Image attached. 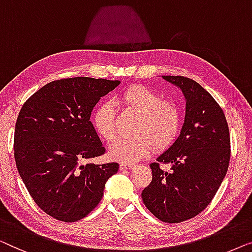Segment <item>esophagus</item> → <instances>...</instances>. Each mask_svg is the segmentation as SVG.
Listing matches in <instances>:
<instances>
[{
  "label": "esophagus",
  "mask_w": 252,
  "mask_h": 252,
  "mask_svg": "<svg viewBox=\"0 0 252 252\" xmlns=\"http://www.w3.org/2000/svg\"><path fill=\"white\" fill-rule=\"evenodd\" d=\"M133 168H134L133 163H122V164H120V169L121 170H130Z\"/></svg>",
  "instance_id": "esophagus-1"
}]
</instances>
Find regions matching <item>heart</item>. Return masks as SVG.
I'll use <instances>...</instances> for the list:
<instances>
[{
  "mask_svg": "<svg viewBox=\"0 0 252 252\" xmlns=\"http://www.w3.org/2000/svg\"><path fill=\"white\" fill-rule=\"evenodd\" d=\"M120 100L127 109L138 114L132 136L120 137L109 147V155L121 162H134L147 157L153 150H164L178 136L180 112L176 104L162 100L157 91L144 86H132L123 92ZM92 126L106 141L116 136L113 104L102 102L92 115Z\"/></svg>",
  "mask_w": 252,
  "mask_h": 252,
  "instance_id": "heart-1",
  "label": "heart"
}]
</instances>
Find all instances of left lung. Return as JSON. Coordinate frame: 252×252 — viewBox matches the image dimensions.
Returning a JSON list of instances; mask_svg holds the SVG:
<instances>
[{"mask_svg":"<svg viewBox=\"0 0 252 252\" xmlns=\"http://www.w3.org/2000/svg\"><path fill=\"white\" fill-rule=\"evenodd\" d=\"M162 77L185 95V121L175 143L150 164L153 177L141 197L155 217L173 224L195 217L214 198L228 169L231 138L224 112L207 90L189 77ZM160 162H169L170 171Z\"/></svg>","mask_w":252,"mask_h":252,"instance_id":"obj_1","label":"left lung"}]
</instances>
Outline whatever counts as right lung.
Here are the masks:
<instances>
[{"instance_id":"obj_1","label":"right lung","mask_w":252,"mask_h":252,"mask_svg":"<svg viewBox=\"0 0 252 252\" xmlns=\"http://www.w3.org/2000/svg\"><path fill=\"white\" fill-rule=\"evenodd\" d=\"M120 81L70 77L45 84L27 99L16 122L15 161L35 203L57 220L89 215L119 164H82L105 154L90 121L95 104Z\"/></svg>"}]
</instances>
